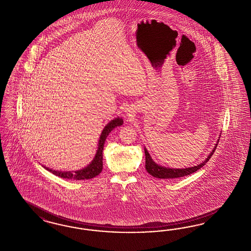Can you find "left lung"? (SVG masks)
<instances>
[{
    "instance_id": "8db88e82",
    "label": "left lung",
    "mask_w": 251,
    "mask_h": 251,
    "mask_svg": "<svg viewBox=\"0 0 251 251\" xmlns=\"http://www.w3.org/2000/svg\"><path fill=\"white\" fill-rule=\"evenodd\" d=\"M221 136V135H220ZM220 138V137H219ZM220 139H218L214 149L212 150L209 155L207 156V158L201 162L200 164H197L195 166L192 167H188V168H169V167H165V166H161L159 165L158 163H156L155 161H153V159L151 158V154L149 153L148 150L145 148V154H146V170L147 172L156 178H161V179H172V178H177V177H182L188 175H191L192 173L196 172V171L201 169L203 165H205V163L209 161L211 156L213 155L214 151H216L218 143H219Z\"/></svg>"
}]
</instances>
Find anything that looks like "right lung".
I'll use <instances>...</instances> for the list:
<instances>
[{"instance_id": "right-lung-1", "label": "right lung", "mask_w": 251, "mask_h": 251, "mask_svg": "<svg viewBox=\"0 0 251 251\" xmlns=\"http://www.w3.org/2000/svg\"><path fill=\"white\" fill-rule=\"evenodd\" d=\"M123 124V120L121 118H115L114 120L107 123L103 130H101L99 142H98V148L96 154L91 161L90 164H88L83 169L76 171H56L54 169H50L49 167H46L43 165L44 168L50 171L53 175L60 176L62 178L67 179H75V180H84V179H90L98 176L102 170V151L103 146L106 140V137L110 133L111 130H114L115 128L121 126Z\"/></svg>"}]
</instances>
